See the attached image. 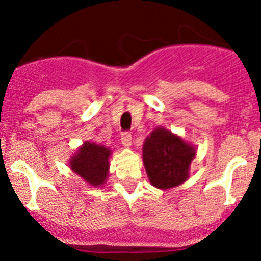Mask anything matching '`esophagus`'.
Listing matches in <instances>:
<instances>
[{
    "label": "esophagus",
    "instance_id": "obj_1",
    "mask_svg": "<svg viewBox=\"0 0 261 261\" xmlns=\"http://www.w3.org/2000/svg\"><path fill=\"white\" fill-rule=\"evenodd\" d=\"M121 144H122L125 147H128L131 145V134L123 133L121 135Z\"/></svg>",
    "mask_w": 261,
    "mask_h": 261
}]
</instances>
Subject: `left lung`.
Segmentation results:
<instances>
[{"label":"left lung","mask_w":261,"mask_h":261,"mask_svg":"<svg viewBox=\"0 0 261 261\" xmlns=\"http://www.w3.org/2000/svg\"><path fill=\"white\" fill-rule=\"evenodd\" d=\"M196 156V147L164 127H156L144 141L143 162L150 183L169 189L184 183Z\"/></svg>","instance_id":"obj_1"}]
</instances>
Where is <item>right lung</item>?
<instances>
[{"instance_id": "add662e5", "label": "right lung", "mask_w": 261, "mask_h": 261, "mask_svg": "<svg viewBox=\"0 0 261 261\" xmlns=\"http://www.w3.org/2000/svg\"><path fill=\"white\" fill-rule=\"evenodd\" d=\"M110 155L109 147L86 141L70 158L69 167L88 184L99 187L105 184L109 175Z\"/></svg>"}]
</instances>
